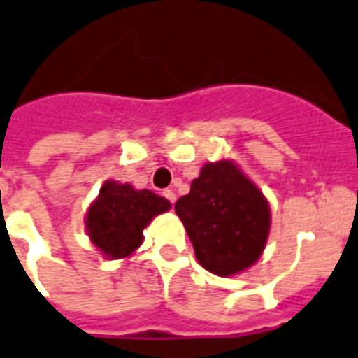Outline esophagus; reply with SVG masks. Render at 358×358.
I'll return each instance as SVG.
<instances>
[{
  "label": "esophagus",
  "instance_id": "esophagus-1",
  "mask_svg": "<svg viewBox=\"0 0 358 358\" xmlns=\"http://www.w3.org/2000/svg\"><path fill=\"white\" fill-rule=\"evenodd\" d=\"M164 196L167 198V200H169L171 203L176 202V193H174L173 189H165V191H164Z\"/></svg>",
  "mask_w": 358,
  "mask_h": 358
}]
</instances>
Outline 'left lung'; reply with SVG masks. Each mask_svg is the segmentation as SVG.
Instances as JSON below:
<instances>
[{
	"label": "left lung",
	"mask_w": 358,
	"mask_h": 358,
	"mask_svg": "<svg viewBox=\"0 0 358 358\" xmlns=\"http://www.w3.org/2000/svg\"><path fill=\"white\" fill-rule=\"evenodd\" d=\"M174 211L200 266L218 276L240 275L257 264L271 231L267 198L229 158L207 162Z\"/></svg>",
	"instance_id": "obj_1"
}]
</instances>
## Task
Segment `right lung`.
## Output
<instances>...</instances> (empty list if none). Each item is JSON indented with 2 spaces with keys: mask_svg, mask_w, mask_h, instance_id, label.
<instances>
[{
  "mask_svg": "<svg viewBox=\"0 0 358 358\" xmlns=\"http://www.w3.org/2000/svg\"><path fill=\"white\" fill-rule=\"evenodd\" d=\"M169 209V200L149 189L107 180L87 209V236L105 258H129L143 244V229Z\"/></svg>",
  "mask_w": 358,
  "mask_h": 358,
  "instance_id": "obj_1",
  "label": "right lung"
}]
</instances>
